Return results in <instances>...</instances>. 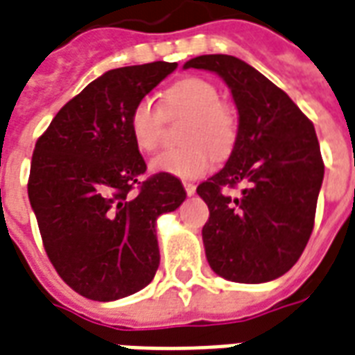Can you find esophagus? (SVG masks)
Returning a JSON list of instances; mask_svg holds the SVG:
<instances>
[{"label":"esophagus","instance_id":"obj_1","mask_svg":"<svg viewBox=\"0 0 355 355\" xmlns=\"http://www.w3.org/2000/svg\"><path fill=\"white\" fill-rule=\"evenodd\" d=\"M183 187H185V191L189 196H192V194H196V185L194 183H189V181H183Z\"/></svg>","mask_w":355,"mask_h":355}]
</instances>
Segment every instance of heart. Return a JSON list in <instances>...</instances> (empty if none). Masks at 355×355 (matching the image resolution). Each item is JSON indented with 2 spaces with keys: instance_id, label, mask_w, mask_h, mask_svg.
Returning <instances> with one entry per match:
<instances>
[{
  "instance_id": "1",
  "label": "heart",
  "mask_w": 355,
  "mask_h": 355,
  "mask_svg": "<svg viewBox=\"0 0 355 355\" xmlns=\"http://www.w3.org/2000/svg\"><path fill=\"white\" fill-rule=\"evenodd\" d=\"M164 114H191L183 139L189 146L168 150L152 161V170L175 178H202L213 168L215 157H226L235 146L239 133L237 114L220 101L215 85L202 78H183L164 92L163 109L152 98H142L129 116V129L140 152L157 150L163 137ZM211 150H209L208 148Z\"/></svg>"
}]
</instances>
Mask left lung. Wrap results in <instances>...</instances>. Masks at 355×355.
I'll list each match as a JSON object with an SVG mask.
<instances>
[{
    "label": "left lung",
    "mask_w": 355,
    "mask_h": 355,
    "mask_svg": "<svg viewBox=\"0 0 355 355\" xmlns=\"http://www.w3.org/2000/svg\"><path fill=\"white\" fill-rule=\"evenodd\" d=\"M183 68L220 76L239 111L226 166L196 189L209 207L202 230L209 266L230 282H272L293 268L311 237L324 180L315 128L289 96L237 57L200 55ZM237 184L245 185L239 198L221 192Z\"/></svg>",
    "instance_id": "left-lung-1"
}]
</instances>
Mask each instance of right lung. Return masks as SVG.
Returning a JSON list of instances; mask_svg holds the SVG:
<instances>
[{"label": "right lung", "mask_w": 355, "mask_h": 355, "mask_svg": "<svg viewBox=\"0 0 355 355\" xmlns=\"http://www.w3.org/2000/svg\"><path fill=\"white\" fill-rule=\"evenodd\" d=\"M178 62L109 70L68 101L37 140L27 183L44 248L76 293L112 302L144 289L159 266L155 224L185 202L181 181L153 174L129 116Z\"/></svg>", "instance_id": "obj_1"}]
</instances>
